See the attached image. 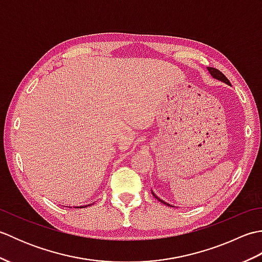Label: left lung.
<instances>
[{
  "label": "left lung",
  "mask_w": 262,
  "mask_h": 262,
  "mask_svg": "<svg viewBox=\"0 0 262 262\" xmlns=\"http://www.w3.org/2000/svg\"><path fill=\"white\" fill-rule=\"evenodd\" d=\"M207 70H208V72H209V74L214 77V79H216V80H220V81H222V82H224V83H226V84H230V81L227 80V77L222 73V72H220L219 70L217 69H214V68H207ZM152 191V190H151ZM152 193H153V196L157 198L158 200H160L161 203L162 204H164V205H166V206H171V207H173V206L172 205H170V204H168V203H165L164 200H162L161 198H159L157 194H155L153 191H152Z\"/></svg>",
  "instance_id": "obj_1"
}]
</instances>
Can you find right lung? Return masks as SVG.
Returning <instances> with one entry per match:
<instances>
[{"mask_svg":"<svg viewBox=\"0 0 262 262\" xmlns=\"http://www.w3.org/2000/svg\"><path fill=\"white\" fill-rule=\"evenodd\" d=\"M90 205H92V204H90ZM90 205H85V206H77L76 208H84V207H88V206H90Z\"/></svg>","mask_w":262,"mask_h":262,"instance_id":"right-lung-1","label":"right lung"}]
</instances>
